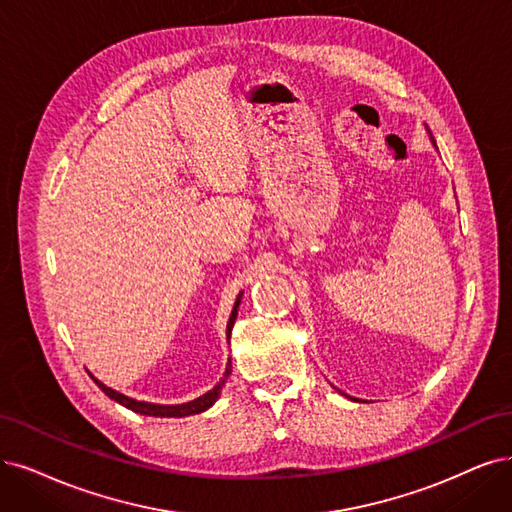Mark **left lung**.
I'll return each mask as SVG.
<instances>
[{"label": "left lung", "instance_id": "obj_1", "mask_svg": "<svg viewBox=\"0 0 512 512\" xmlns=\"http://www.w3.org/2000/svg\"><path fill=\"white\" fill-rule=\"evenodd\" d=\"M434 145H437V143H434Z\"/></svg>", "mask_w": 512, "mask_h": 512}]
</instances>
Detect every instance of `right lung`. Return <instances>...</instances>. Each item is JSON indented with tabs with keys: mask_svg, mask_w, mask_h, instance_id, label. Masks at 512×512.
I'll return each instance as SVG.
<instances>
[{
	"mask_svg": "<svg viewBox=\"0 0 512 512\" xmlns=\"http://www.w3.org/2000/svg\"><path fill=\"white\" fill-rule=\"evenodd\" d=\"M238 306H240V295H238V299H236L234 310H232V314H230V320H227V337H230V333H232L234 320H236V316H238ZM230 371H232V367H230V363H227V369H225L223 380H221L213 390H208L206 394L198 396V399L189 401V403H183V405H156V403L135 401V399H128V396H124V394H120V392H116V390L107 388V386H105V384H101L99 380H94V382H97V386H99V388L109 396V399H113L116 403L124 405L126 409H132L135 413H141V415H154V418H185V415L202 413V411H206L208 407H213V403L219 399L221 388H223V384H225V380H227V375H230Z\"/></svg>",
	"mask_w": 512,
	"mask_h": 512,
	"instance_id": "add662e5",
	"label": "right lung"
}]
</instances>
